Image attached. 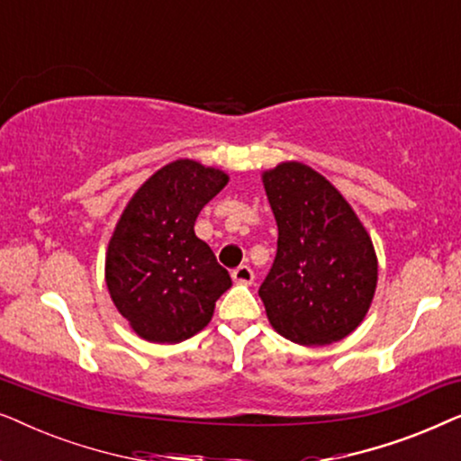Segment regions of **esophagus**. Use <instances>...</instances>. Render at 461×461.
I'll return each instance as SVG.
<instances>
[{
    "mask_svg": "<svg viewBox=\"0 0 461 461\" xmlns=\"http://www.w3.org/2000/svg\"><path fill=\"white\" fill-rule=\"evenodd\" d=\"M232 279L237 283H251L254 281V270H251L248 264H241V267H237L232 270Z\"/></svg>",
    "mask_w": 461,
    "mask_h": 461,
    "instance_id": "34e87169",
    "label": "esophagus"
}]
</instances>
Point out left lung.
<instances>
[{"instance_id": "left-lung-1", "label": "left lung", "mask_w": 461, "mask_h": 461, "mask_svg": "<svg viewBox=\"0 0 461 461\" xmlns=\"http://www.w3.org/2000/svg\"><path fill=\"white\" fill-rule=\"evenodd\" d=\"M279 239L260 298L270 325L304 346L348 336L369 311L377 260L367 230L323 176L302 163L264 174Z\"/></svg>"}]
</instances>
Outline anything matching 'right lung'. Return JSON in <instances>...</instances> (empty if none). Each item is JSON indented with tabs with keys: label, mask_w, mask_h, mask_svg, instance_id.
Here are the masks:
<instances>
[{
	"label": "right lung",
	"mask_w": 461,
	"mask_h": 461,
	"mask_svg": "<svg viewBox=\"0 0 461 461\" xmlns=\"http://www.w3.org/2000/svg\"><path fill=\"white\" fill-rule=\"evenodd\" d=\"M229 182L220 169L180 159L150 176L125 207L106 254L117 311L149 342L176 344L210 323L230 287L194 220Z\"/></svg>",
	"instance_id": "right-lung-1"
}]
</instances>
